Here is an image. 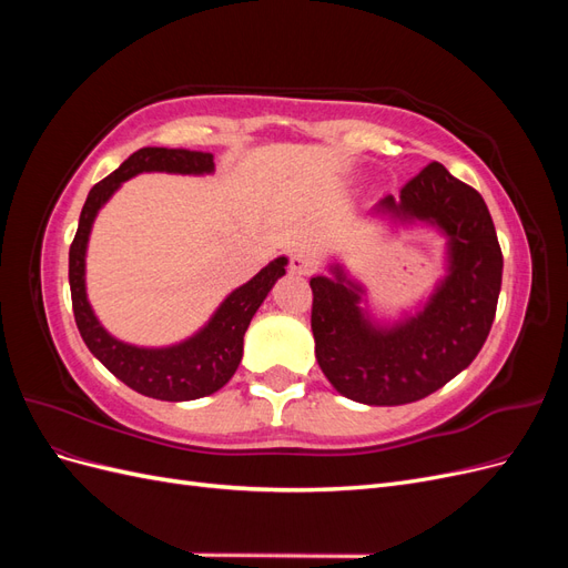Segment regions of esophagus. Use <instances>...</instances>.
<instances>
[{"label": "esophagus", "mask_w": 568, "mask_h": 568, "mask_svg": "<svg viewBox=\"0 0 568 568\" xmlns=\"http://www.w3.org/2000/svg\"><path fill=\"white\" fill-rule=\"evenodd\" d=\"M288 270L294 274H313L317 270V261L311 253L298 251L288 257Z\"/></svg>", "instance_id": "34e87169"}]
</instances>
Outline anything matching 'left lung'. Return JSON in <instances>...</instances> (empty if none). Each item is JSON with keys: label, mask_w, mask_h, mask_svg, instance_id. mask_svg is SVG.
<instances>
[{"label": "left lung", "mask_w": 568, "mask_h": 568, "mask_svg": "<svg viewBox=\"0 0 568 568\" xmlns=\"http://www.w3.org/2000/svg\"><path fill=\"white\" fill-rule=\"evenodd\" d=\"M379 211L432 220L450 236V274L424 313L379 332L359 313L357 286L313 277L315 357L332 386L365 405H405L443 388L484 348L503 284V251L474 186L428 163ZM353 285V284H351Z\"/></svg>", "instance_id": "1"}]
</instances>
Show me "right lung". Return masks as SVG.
I'll list each match as a JSON object with an SVG mask.
<instances>
[{
	"instance_id": "right-lung-1",
	"label": "right lung",
	"mask_w": 568,
	"mask_h": 568,
	"mask_svg": "<svg viewBox=\"0 0 568 568\" xmlns=\"http://www.w3.org/2000/svg\"><path fill=\"white\" fill-rule=\"evenodd\" d=\"M149 170L184 175L211 173L213 153L146 146L134 151L123 165L90 189V196L82 205L80 225L71 244V253H68V282H71L73 315L80 336L88 343L92 355L125 386L156 400H194L215 393L232 379V374L236 372L239 363H242L244 334L248 324L270 294L274 282L286 272V257L272 261L248 284L239 286L217 307V313L213 315L209 326L201 329L194 338L180 343V346L149 351L125 346V343L115 341L97 322L88 296H84V248H88V236L97 211L109 201L120 182L134 178L136 173H149Z\"/></svg>"
}]
</instances>
